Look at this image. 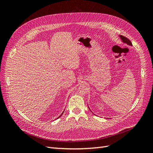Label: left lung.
Masks as SVG:
<instances>
[{"instance_id":"obj_1","label":"left lung","mask_w":153,"mask_h":153,"mask_svg":"<svg viewBox=\"0 0 153 153\" xmlns=\"http://www.w3.org/2000/svg\"><path fill=\"white\" fill-rule=\"evenodd\" d=\"M119 37L120 38V39H122V42H123V43H126L128 45L132 46V43H131V42H130V40L129 39H128L127 38H126V37H125V36H122V35H119ZM89 109H90V108H89ZM90 110H91V109H90Z\"/></svg>"}]
</instances>
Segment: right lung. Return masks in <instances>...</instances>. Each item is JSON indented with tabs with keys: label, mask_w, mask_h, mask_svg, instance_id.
I'll use <instances>...</instances> for the list:
<instances>
[{
	"label": "right lung",
	"mask_w": 153,
	"mask_h": 153,
	"mask_svg": "<svg viewBox=\"0 0 153 153\" xmlns=\"http://www.w3.org/2000/svg\"><path fill=\"white\" fill-rule=\"evenodd\" d=\"M64 111H63V112H62V114H61V115H60V116H59V117H58V118H59V117H61V115H62V114H63V113H64Z\"/></svg>",
	"instance_id": "right-lung-1"
}]
</instances>
